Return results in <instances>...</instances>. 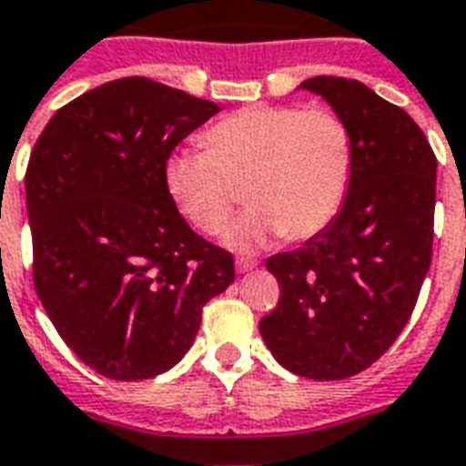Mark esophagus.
Masks as SVG:
<instances>
[{
    "mask_svg": "<svg viewBox=\"0 0 466 466\" xmlns=\"http://www.w3.org/2000/svg\"><path fill=\"white\" fill-rule=\"evenodd\" d=\"M255 267H258V262H255V259H250V258H238V259H236L238 274L250 272V269H255Z\"/></svg>",
    "mask_w": 466,
    "mask_h": 466,
    "instance_id": "esophagus-1",
    "label": "esophagus"
}]
</instances>
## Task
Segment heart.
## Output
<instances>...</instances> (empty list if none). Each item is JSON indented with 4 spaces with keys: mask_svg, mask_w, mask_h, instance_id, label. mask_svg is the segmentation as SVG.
I'll use <instances>...</instances> for the list:
<instances>
[{
    "mask_svg": "<svg viewBox=\"0 0 466 466\" xmlns=\"http://www.w3.org/2000/svg\"><path fill=\"white\" fill-rule=\"evenodd\" d=\"M201 143L207 150L169 153L165 187L194 228L216 233L243 184L250 207L221 233L236 250H255L279 233L316 236L350 192L352 133L330 109L245 106L208 126Z\"/></svg>",
    "mask_w": 466,
    "mask_h": 466,
    "instance_id": "heart-1",
    "label": "heart"
}]
</instances>
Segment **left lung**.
Wrapping results in <instances>:
<instances>
[{"label": "left lung", "mask_w": 466, "mask_h": 466, "mask_svg": "<svg viewBox=\"0 0 466 466\" xmlns=\"http://www.w3.org/2000/svg\"><path fill=\"white\" fill-rule=\"evenodd\" d=\"M348 124L352 182L340 211L267 269L279 306L259 320L284 370L316 381L352 377L377 362L409 323L432 255L438 160L403 109L357 79H304Z\"/></svg>", "instance_id": "left-lung-1"}]
</instances>
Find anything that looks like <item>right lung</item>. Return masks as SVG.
<instances>
[{"label":"right lung","instance_id":"right-lung-1","mask_svg":"<svg viewBox=\"0 0 466 466\" xmlns=\"http://www.w3.org/2000/svg\"><path fill=\"white\" fill-rule=\"evenodd\" d=\"M218 104L146 77L109 82L50 118L26 169L34 284L75 355L118 381L175 367L201 309L236 279L230 252L194 233L165 160Z\"/></svg>","mask_w":466,"mask_h":466}]
</instances>
